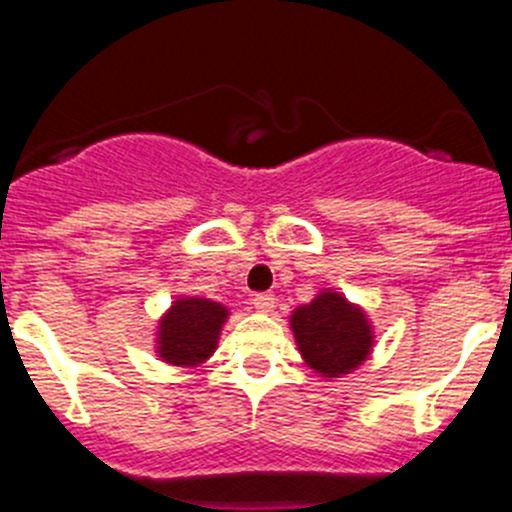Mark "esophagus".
<instances>
[{
    "mask_svg": "<svg viewBox=\"0 0 512 512\" xmlns=\"http://www.w3.org/2000/svg\"><path fill=\"white\" fill-rule=\"evenodd\" d=\"M252 304H255V309L257 312H272V309H275V294H270V292H262V294H255V297H252Z\"/></svg>",
    "mask_w": 512,
    "mask_h": 512,
    "instance_id": "1",
    "label": "esophagus"
}]
</instances>
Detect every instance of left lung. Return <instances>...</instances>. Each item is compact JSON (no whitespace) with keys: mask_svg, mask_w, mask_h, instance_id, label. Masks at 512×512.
<instances>
[{"mask_svg":"<svg viewBox=\"0 0 512 512\" xmlns=\"http://www.w3.org/2000/svg\"><path fill=\"white\" fill-rule=\"evenodd\" d=\"M289 327L309 369L327 381L352 374L374 349V327L364 309L332 289L294 309Z\"/></svg>","mask_w":512,"mask_h":512,"instance_id":"8db88e82","label":"left lung"}]
</instances>
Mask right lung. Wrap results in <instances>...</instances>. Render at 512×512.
<instances>
[{"label": "right lung", "mask_w": 512, "mask_h": 512, "mask_svg": "<svg viewBox=\"0 0 512 512\" xmlns=\"http://www.w3.org/2000/svg\"><path fill=\"white\" fill-rule=\"evenodd\" d=\"M230 317L225 304L205 297H178L158 319L156 354L165 364L195 369L218 349L223 324Z\"/></svg>", "instance_id": "1"}]
</instances>
